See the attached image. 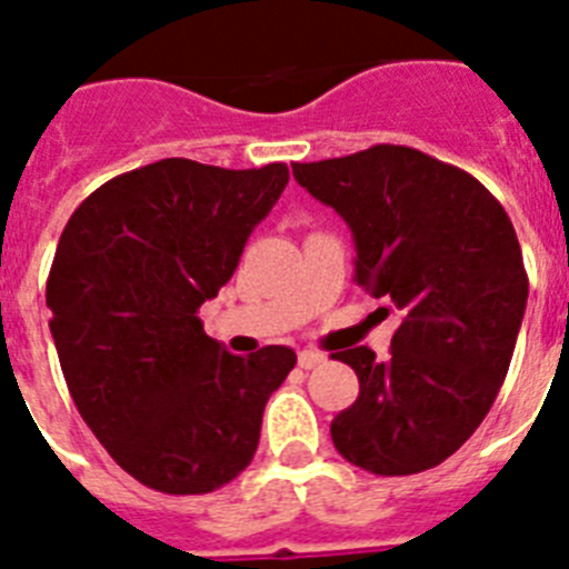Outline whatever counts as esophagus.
<instances>
[{"label": "esophagus", "instance_id": "esophagus-1", "mask_svg": "<svg viewBox=\"0 0 569 569\" xmlns=\"http://www.w3.org/2000/svg\"><path fill=\"white\" fill-rule=\"evenodd\" d=\"M325 365V353H319V350H301L299 353V367H305V370H313V367Z\"/></svg>", "mask_w": 569, "mask_h": 569}]
</instances>
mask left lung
<instances>
[{"mask_svg":"<svg viewBox=\"0 0 569 569\" xmlns=\"http://www.w3.org/2000/svg\"><path fill=\"white\" fill-rule=\"evenodd\" d=\"M353 233L356 284L399 310L390 356L350 347L359 399L330 425L350 465L413 476L453 456L490 413L527 308L519 239L465 170L405 144L293 164Z\"/></svg>","mask_w":569,"mask_h":569,"instance_id":"left-lung-1","label":"left lung"}]
</instances>
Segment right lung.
<instances>
[{
  "mask_svg": "<svg viewBox=\"0 0 569 569\" xmlns=\"http://www.w3.org/2000/svg\"><path fill=\"white\" fill-rule=\"evenodd\" d=\"M288 179L281 162L162 159L93 190L59 236L44 299L64 381L84 425L144 487L202 496L253 459L296 353H228L196 310L228 284Z\"/></svg>",
  "mask_w": 569,
  "mask_h": 569,
  "instance_id": "right-lung-1",
  "label": "right lung"
}]
</instances>
